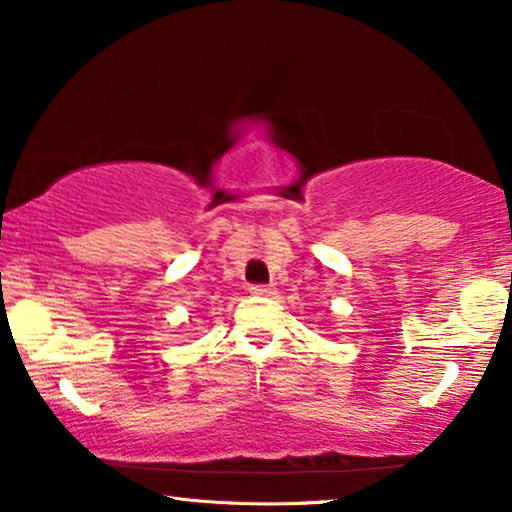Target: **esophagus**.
<instances>
[{
  "label": "esophagus",
  "instance_id": "1",
  "mask_svg": "<svg viewBox=\"0 0 512 512\" xmlns=\"http://www.w3.org/2000/svg\"><path fill=\"white\" fill-rule=\"evenodd\" d=\"M249 291L254 293V296H272V293H275V286H272V284H251Z\"/></svg>",
  "mask_w": 512,
  "mask_h": 512
}]
</instances>
